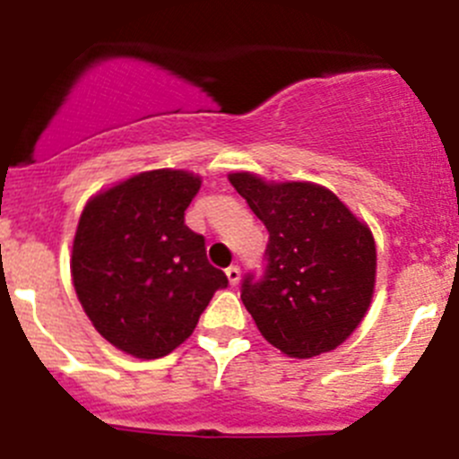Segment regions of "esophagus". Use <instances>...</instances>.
<instances>
[{
	"mask_svg": "<svg viewBox=\"0 0 459 459\" xmlns=\"http://www.w3.org/2000/svg\"><path fill=\"white\" fill-rule=\"evenodd\" d=\"M225 274H228V281H230L231 288H236V285H238V281H240V267L238 265H230L228 270H225Z\"/></svg>",
	"mask_w": 459,
	"mask_h": 459,
	"instance_id": "1",
	"label": "esophagus"
}]
</instances>
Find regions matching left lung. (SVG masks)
<instances>
[{"label": "left lung", "instance_id": "left-lung-1", "mask_svg": "<svg viewBox=\"0 0 459 459\" xmlns=\"http://www.w3.org/2000/svg\"><path fill=\"white\" fill-rule=\"evenodd\" d=\"M270 240L265 274H247L240 299L263 337L307 359L342 346L368 312L377 274L373 231L330 189L228 176Z\"/></svg>", "mask_w": 459, "mask_h": 459}]
</instances>
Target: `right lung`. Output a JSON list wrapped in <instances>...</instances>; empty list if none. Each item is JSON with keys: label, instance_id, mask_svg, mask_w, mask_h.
I'll return each mask as SVG.
<instances>
[{"label": "right lung", "instance_id": "1", "mask_svg": "<svg viewBox=\"0 0 459 459\" xmlns=\"http://www.w3.org/2000/svg\"><path fill=\"white\" fill-rule=\"evenodd\" d=\"M185 169L135 174L84 205L71 254L75 294L93 328L138 359L169 355L196 328L228 276L185 225L201 189Z\"/></svg>", "mask_w": 459, "mask_h": 459}]
</instances>
